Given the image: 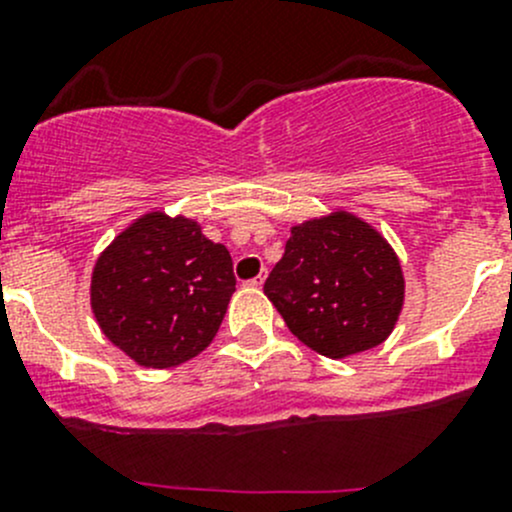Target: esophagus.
Instances as JSON below:
<instances>
[{
	"label": "esophagus",
	"instance_id": "34e87169",
	"mask_svg": "<svg viewBox=\"0 0 512 512\" xmlns=\"http://www.w3.org/2000/svg\"><path fill=\"white\" fill-rule=\"evenodd\" d=\"M265 280H267V272H260V275L252 277V280L247 282V285H250V287H262V285H265Z\"/></svg>",
	"mask_w": 512,
	"mask_h": 512
}]
</instances>
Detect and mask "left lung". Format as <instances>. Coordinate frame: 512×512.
<instances>
[{
    "instance_id": "left-lung-1",
    "label": "left lung",
    "mask_w": 512,
    "mask_h": 512,
    "mask_svg": "<svg viewBox=\"0 0 512 512\" xmlns=\"http://www.w3.org/2000/svg\"><path fill=\"white\" fill-rule=\"evenodd\" d=\"M289 232L285 255L265 282L289 332L329 359L386 342L406 297L389 240L347 210L304 220Z\"/></svg>"
}]
</instances>
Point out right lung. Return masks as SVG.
<instances>
[{
	"mask_svg": "<svg viewBox=\"0 0 512 512\" xmlns=\"http://www.w3.org/2000/svg\"><path fill=\"white\" fill-rule=\"evenodd\" d=\"M235 292L230 252L185 215L151 210L98 255L91 309L113 347L170 369L208 347Z\"/></svg>",
	"mask_w": 512,
	"mask_h": 512,
	"instance_id": "obj_1",
	"label": "right lung"
}]
</instances>
